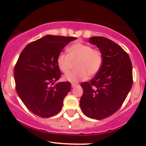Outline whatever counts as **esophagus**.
Instances as JSON below:
<instances>
[{"mask_svg":"<svg viewBox=\"0 0 146 146\" xmlns=\"http://www.w3.org/2000/svg\"><path fill=\"white\" fill-rule=\"evenodd\" d=\"M77 86H78V84H71L72 88H74V87Z\"/></svg>","mask_w":146,"mask_h":146,"instance_id":"obj_1","label":"esophagus"}]
</instances>
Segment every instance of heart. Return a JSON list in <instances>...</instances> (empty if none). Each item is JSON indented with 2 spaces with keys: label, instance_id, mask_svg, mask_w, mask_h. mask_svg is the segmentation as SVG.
Here are the masks:
<instances>
[{
  "label": "heart",
  "instance_id": "obj_1",
  "mask_svg": "<svg viewBox=\"0 0 146 146\" xmlns=\"http://www.w3.org/2000/svg\"><path fill=\"white\" fill-rule=\"evenodd\" d=\"M56 61L59 69L64 73H66L71 69L72 62H76V71L65 75L64 80L77 83L86 80L88 76L93 77L98 74L103 64V56L100 50L78 42L68 48V55L60 53Z\"/></svg>",
  "mask_w": 146,
  "mask_h": 146
}]
</instances>
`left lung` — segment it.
<instances>
[{
    "mask_svg": "<svg viewBox=\"0 0 146 146\" xmlns=\"http://www.w3.org/2000/svg\"><path fill=\"white\" fill-rule=\"evenodd\" d=\"M89 39L102 52L103 64L90 82L82 83L80 104L86 116L101 120L116 113L125 101L133 83L132 66L128 53L115 42L102 36Z\"/></svg>",
    "mask_w": 146,
    "mask_h": 146,
    "instance_id": "8db88e82",
    "label": "left lung"
}]
</instances>
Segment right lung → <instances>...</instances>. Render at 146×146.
<instances>
[{
    "mask_svg": "<svg viewBox=\"0 0 146 146\" xmlns=\"http://www.w3.org/2000/svg\"><path fill=\"white\" fill-rule=\"evenodd\" d=\"M75 37L48 36L27 45L14 67L16 90L25 106L36 115L48 118L58 114L71 89L69 82L57 83L61 72L57 57Z\"/></svg>",
    "mask_w": 146,
    "mask_h": 146,
    "instance_id": "obj_1",
    "label": "right lung"
}]
</instances>
